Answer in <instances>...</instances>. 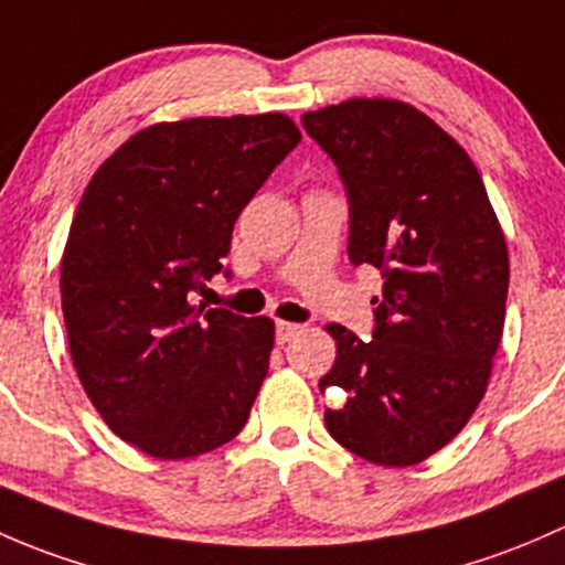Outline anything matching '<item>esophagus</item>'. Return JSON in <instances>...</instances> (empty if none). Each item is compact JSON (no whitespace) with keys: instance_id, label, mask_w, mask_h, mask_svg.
<instances>
[{"instance_id":"esophagus-1","label":"esophagus","mask_w":565,"mask_h":565,"mask_svg":"<svg viewBox=\"0 0 565 565\" xmlns=\"http://www.w3.org/2000/svg\"><path fill=\"white\" fill-rule=\"evenodd\" d=\"M301 329H305V326L280 321V323H277V342H280V345H282V342H290L296 334H299Z\"/></svg>"}]
</instances>
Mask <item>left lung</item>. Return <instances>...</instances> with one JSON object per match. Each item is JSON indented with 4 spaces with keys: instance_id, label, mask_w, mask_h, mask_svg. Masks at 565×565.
Masks as SVG:
<instances>
[{
    "instance_id": "1",
    "label": "left lung",
    "mask_w": 565,
    "mask_h": 565,
    "mask_svg": "<svg viewBox=\"0 0 565 565\" xmlns=\"http://www.w3.org/2000/svg\"><path fill=\"white\" fill-rule=\"evenodd\" d=\"M351 201L353 264L383 271L372 340L329 323L337 359L321 392L331 438L405 468L455 440L479 408L503 334L509 249L468 152L427 114L353 97L301 116Z\"/></svg>"
}]
</instances>
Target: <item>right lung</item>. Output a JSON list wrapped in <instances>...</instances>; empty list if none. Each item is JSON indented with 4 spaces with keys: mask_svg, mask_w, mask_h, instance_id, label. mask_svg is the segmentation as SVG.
Returning a JSON list of instances; mask_svg holds the SVG:
<instances>
[{
    "mask_svg": "<svg viewBox=\"0 0 565 565\" xmlns=\"http://www.w3.org/2000/svg\"><path fill=\"white\" fill-rule=\"evenodd\" d=\"M299 141L285 114L157 121L81 195L60 277L70 356L110 433L143 455H206L247 424L275 321L190 299L223 269L236 217Z\"/></svg>",
    "mask_w": 565,
    "mask_h": 565,
    "instance_id": "1",
    "label": "right lung"
}]
</instances>
